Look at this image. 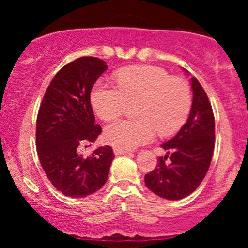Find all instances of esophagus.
I'll list each match as a JSON object with an SVG mask.
<instances>
[{"label":"esophagus","instance_id":"34e87169","mask_svg":"<svg viewBox=\"0 0 248 248\" xmlns=\"http://www.w3.org/2000/svg\"><path fill=\"white\" fill-rule=\"evenodd\" d=\"M129 152L124 149H119V148H114V154L115 155H124V154H128Z\"/></svg>","mask_w":248,"mask_h":248}]
</instances>
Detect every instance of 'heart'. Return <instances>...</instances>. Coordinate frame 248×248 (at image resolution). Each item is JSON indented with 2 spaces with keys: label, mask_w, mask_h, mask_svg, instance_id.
I'll use <instances>...</instances> for the list:
<instances>
[{
  "label": "heart",
  "mask_w": 248,
  "mask_h": 248,
  "mask_svg": "<svg viewBox=\"0 0 248 248\" xmlns=\"http://www.w3.org/2000/svg\"><path fill=\"white\" fill-rule=\"evenodd\" d=\"M95 113L102 120L119 118L129 105L136 120H119L105 128V140L119 149H133L152 141L156 130L171 135L184 124L191 107L187 82L166 70L138 65L118 73V86L98 81L91 94Z\"/></svg>",
  "instance_id": "b5f03b06"
}]
</instances>
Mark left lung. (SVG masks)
Returning a JSON list of instances; mask_svg holds the SVG:
<instances>
[{"label": "left lung", "mask_w": 248, "mask_h": 248, "mask_svg": "<svg viewBox=\"0 0 248 248\" xmlns=\"http://www.w3.org/2000/svg\"><path fill=\"white\" fill-rule=\"evenodd\" d=\"M192 106L179 132L161 144L167 155L144 176L149 190L162 198L177 201L192 193L205 177L215 148V116L205 91L191 78ZM166 159L170 160L167 164Z\"/></svg>", "instance_id": "obj_1"}]
</instances>
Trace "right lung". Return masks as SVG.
Segmentation results:
<instances>
[{"label":"right lung","instance_id":"right-lung-1","mask_svg":"<svg viewBox=\"0 0 248 248\" xmlns=\"http://www.w3.org/2000/svg\"><path fill=\"white\" fill-rule=\"evenodd\" d=\"M106 70V62L96 57H81L65 65L50 82L37 115L42 168L58 191L73 198L101 189L114 158L109 146L98 148L88 157L78 154L81 144L94 142L101 133L90 96Z\"/></svg>","mask_w":248,"mask_h":248}]
</instances>
